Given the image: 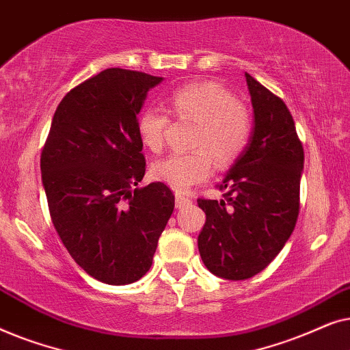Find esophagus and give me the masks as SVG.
Here are the masks:
<instances>
[{"mask_svg":"<svg viewBox=\"0 0 350 350\" xmlns=\"http://www.w3.org/2000/svg\"><path fill=\"white\" fill-rule=\"evenodd\" d=\"M189 204H191V199L185 198V196H181V194H175V207L176 208H183Z\"/></svg>","mask_w":350,"mask_h":350,"instance_id":"obj_1","label":"esophagus"}]
</instances>
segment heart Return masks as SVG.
Listing matches in <instances>:
<instances>
[{
  "instance_id": "heart-1",
  "label": "heart",
  "mask_w": 350,
  "mask_h": 350,
  "mask_svg": "<svg viewBox=\"0 0 350 350\" xmlns=\"http://www.w3.org/2000/svg\"><path fill=\"white\" fill-rule=\"evenodd\" d=\"M172 113L196 122L186 154H172L152 165V176L175 191H188L212 175L213 159L219 167L232 164L248 145L253 121L247 107L215 83H191L175 89L169 97ZM170 118L159 108L143 109L137 121L140 142L152 152L164 148Z\"/></svg>"
}]
</instances>
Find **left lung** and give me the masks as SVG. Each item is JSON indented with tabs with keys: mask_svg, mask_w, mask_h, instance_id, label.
<instances>
[{
	"mask_svg": "<svg viewBox=\"0 0 350 350\" xmlns=\"http://www.w3.org/2000/svg\"><path fill=\"white\" fill-rule=\"evenodd\" d=\"M253 107L248 145L224 176V199H198L205 224L199 253L212 274L245 280L284 248L299 212L304 151L295 121L279 97L245 73Z\"/></svg>",
	"mask_w": 350,
	"mask_h": 350,
	"instance_id": "obj_1",
	"label": "left lung"
}]
</instances>
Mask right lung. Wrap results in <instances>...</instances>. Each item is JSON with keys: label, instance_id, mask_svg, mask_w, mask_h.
<instances>
[{"label": "right lung", "instance_id": "obj_1", "mask_svg": "<svg viewBox=\"0 0 350 350\" xmlns=\"http://www.w3.org/2000/svg\"><path fill=\"white\" fill-rule=\"evenodd\" d=\"M162 78L108 68L65 95L41 152L52 223L94 279L126 285L150 271L175 198L145 176L137 116Z\"/></svg>", "mask_w": 350, "mask_h": 350}]
</instances>
